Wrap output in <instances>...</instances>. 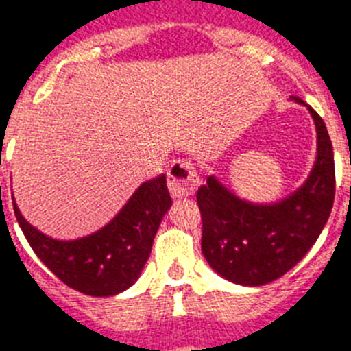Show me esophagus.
<instances>
[{"label": "esophagus", "instance_id": "esophagus-1", "mask_svg": "<svg viewBox=\"0 0 351 351\" xmlns=\"http://www.w3.org/2000/svg\"><path fill=\"white\" fill-rule=\"evenodd\" d=\"M199 185V175L191 162L178 158L167 169V187L175 198H187Z\"/></svg>", "mask_w": 351, "mask_h": 351}]
</instances>
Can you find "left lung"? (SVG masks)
Here are the masks:
<instances>
[{"label":"left lung","instance_id":"8db88e82","mask_svg":"<svg viewBox=\"0 0 351 351\" xmlns=\"http://www.w3.org/2000/svg\"><path fill=\"white\" fill-rule=\"evenodd\" d=\"M316 125V162L307 180L285 198L253 203L210 175L196 194L202 212V252L228 282L248 287L269 284L293 269L325 228L335 194L334 149L317 112L298 96Z\"/></svg>","mask_w":351,"mask_h":351}]
</instances>
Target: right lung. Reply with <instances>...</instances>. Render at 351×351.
<instances>
[{"label":"right lung","instance_id":"right-lung-1","mask_svg":"<svg viewBox=\"0 0 351 351\" xmlns=\"http://www.w3.org/2000/svg\"><path fill=\"white\" fill-rule=\"evenodd\" d=\"M17 223L44 266L71 289L89 296H114L137 282L152 253L162 217L171 207L166 176L141 184L107 225L78 239H53L21 214L14 194Z\"/></svg>","mask_w":351,"mask_h":351}]
</instances>
